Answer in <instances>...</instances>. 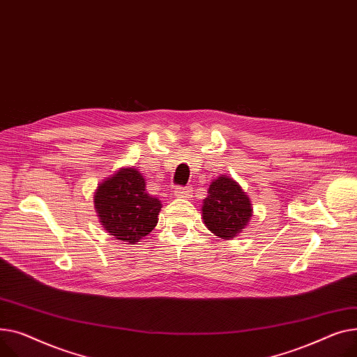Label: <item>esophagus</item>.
Returning a JSON list of instances; mask_svg holds the SVG:
<instances>
[{"label":"esophagus","instance_id":"34e87169","mask_svg":"<svg viewBox=\"0 0 357 357\" xmlns=\"http://www.w3.org/2000/svg\"><path fill=\"white\" fill-rule=\"evenodd\" d=\"M177 196L181 197V199H192L193 197V190L190 187H181V188H177Z\"/></svg>","mask_w":357,"mask_h":357}]
</instances>
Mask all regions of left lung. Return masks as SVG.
I'll list each match as a JSON object with an SVG mask.
<instances>
[{
	"label": "left lung",
	"instance_id": "obj_1",
	"mask_svg": "<svg viewBox=\"0 0 357 357\" xmlns=\"http://www.w3.org/2000/svg\"><path fill=\"white\" fill-rule=\"evenodd\" d=\"M254 208L243 188L229 176H219L208 185L202 218L211 232L225 241L234 239L249 225Z\"/></svg>",
	"mask_w": 357,
	"mask_h": 357
}]
</instances>
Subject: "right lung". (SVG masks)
Returning a JSON list of instances; mask_svg holds the SVG:
<instances>
[{"instance_id":"1","label":"right lung","mask_w":357,"mask_h":357,"mask_svg":"<svg viewBox=\"0 0 357 357\" xmlns=\"http://www.w3.org/2000/svg\"><path fill=\"white\" fill-rule=\"evenodd\" d=\"M145 187L144 176L134 167H122L98 184L95 212L115 239L134 245L155 227L161 202L146 193Z\"/></svg>"}]
</instances>
